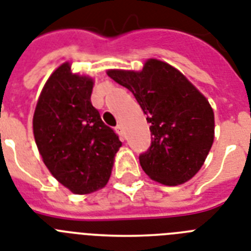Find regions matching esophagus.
Here are the masks:
<instances>
[{
    "instance_id": "obj_1",
    "label": "esophagus",
    "mask_w": 251,
    "mask_h": 251,
    "mask_svg": "<svg viewBox=\"0 0 251 251\" xmlns=\"http://www.w3.org/2000/svg\"><path fill=\"white\" fill-rule=\"evenodd\" d=\"M116 133L120 135V138H121V139H124V137H125V133H124V127H122V125L116 126Z\"/></svg>"
}]
</instances>
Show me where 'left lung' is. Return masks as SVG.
Wrapping results in <instances>:
<instances>
[{
  "label": "left lung",
  "mask_w": 251,
  "mask_h": 251,
  "mask_svg": "<svg viewBox=\"0 0 251 251\" xmlns=\"http://www.w3.org/2000/svg\"><path fill=\"white\" fill-rule=\"evenodd\" d=\"M106 74L133 92L151 124V147L139 156L146 175L165 186L193 178L215 138L214 110L206 96L179 70L156 58H149L139 72L109 69Z\"/></svg>",
  "instance_id": "1"
}]
</instances>
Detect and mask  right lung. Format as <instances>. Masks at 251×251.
I'll use <instances>...</instances> for the list:
<instances>
[{"instance_id": "obj_1", "label": "right lung", "mask_w": 251, "mask_h": 251, "mask_svg": "<svg viewBox=\"0 0 251 251\" xmlns=\"http://www.w3.org/2000/svg\"><path fill=\"white\" fill-rule=\"evenodd\" d=\"M95 79L64 62L50 74L37 99L33 137L54 178L74 194L105 186L122 146L91 102Z\"/></svg>"}]
</instances>
